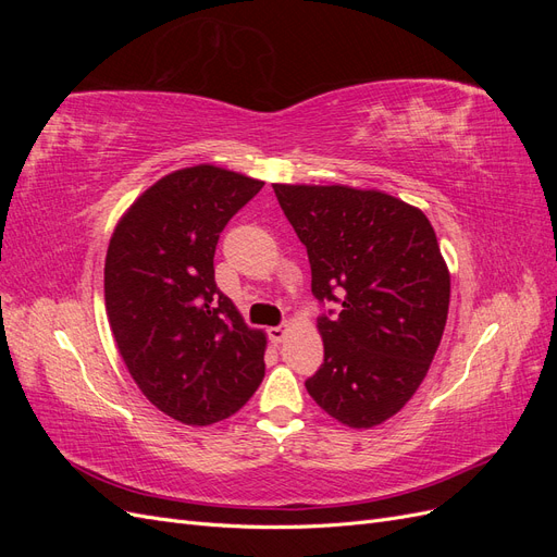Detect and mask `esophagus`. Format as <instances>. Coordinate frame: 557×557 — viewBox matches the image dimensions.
Segmentation results:
<instances>
[{"label":"esophagus","mask_w":557,"mask_h":557,"mask_svg":"<svg viewBox=\"0 0 557 557\" xmlns=\"http://www.w3.org/2000/svg\"><path fill=\"white\" fill-rule=\"evenodd\" d=\"M269 339H272L274 344H281L285 339V334H288V325H278V327H269L267 330Z\"/></svg>","instance_id":"34e87169"}]
</instances>
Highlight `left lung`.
<instances>
[{"label":"left lung","mask_w":557,"mask_h":557,"mask_svg":"<svg viewBox=\"0 0 557 557\" xmlns=\"http://www.w3.org/2000/svg\"><path fill=\"white\" fill-rule=\"evenodd\" d=\"M274 193L311 264L325 358L307 379L315 404L348 428L395 416L440 348L450 276L423 211L348 185H283Z\"/></svg>","instance_id":"1"}]
</instances>
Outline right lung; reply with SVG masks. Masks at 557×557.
<instances>
[{
  "label": "right lung",
  "instance_id": "1",
  "mask_svg": "<svg viewBox=\"0 0 557 557\" xmlns=\"http://www.w3.org/2000/svg\"><path fill=\"white\" fill-rule=\"evenodd\" d=\"M262 181L199 164L160 178L117 223L104 299L141 393L185 425L237 413L264 379V334L215 285L213 256Z\"/></svg>",
  "mask_w": 557,
  "mask_h": 557
}]
</instances>
